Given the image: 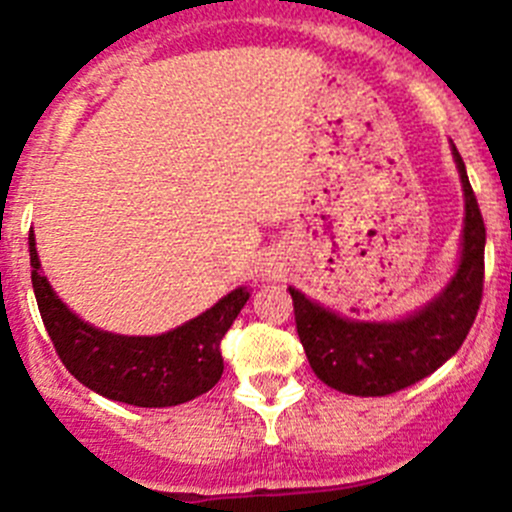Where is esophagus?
<instances>
[{
	"label": "esophagus",
	"instance_id": "34e87169",
	"mask_svg": "<svg viewBox=\"0 0 512 512\" xmlns=\"http://www.w3.org/2000/svg\"><path fill=\"white\" fill-rule=\"evenodd\" d=\"M281 264L276 259H266L264 264H261V279H266V281H271V279H279L281 276Z\"/></svg>",
	"mask_w": 512,
	"mask_h": 512
}]
</instances>
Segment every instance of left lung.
<instances>
[{
	"label": "left lung",
	"mask_w": 512,
	"mask_h": 512,
	"mask_svg": "<svg viewBox=\"0 0 512 512\" xmlns=\"http://www.w3.org/2000/svg\"><path fill=\"white\" fill-rule=\"evenodd\" d=\"M464 225L457 271L424 307L393 322L350 320L289 287L299 340L314 375L350 396H388L419 383L447 363L470 332L485 279V223L457 147Z\"/></svg>",
	"instance_id": "obj_1"
}]
</instances>
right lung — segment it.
I'll return each mask as SVG.
<instances>
[{
  "label": "right lung",
  "mask_w": 512,
  "mask_h": 512,
  "mask_svg": "<svg viewBox=\"0 0 512 512\" xmlns=\"http://www.w3.org/2000/svg\"><path fill=\"white\" fill-rule=\"evenodd\" d=\"M30 266L42 322L70 375L98 396L142 409L187 403L220 381V340L251 297L246 287H238L195 320L170 332L116 335L83 322L55 294L48 276L42 274L32 231Z\"/></svg>",
  "instance_id": "obj_1"
}]
</instances>
